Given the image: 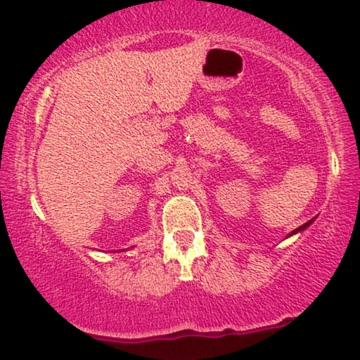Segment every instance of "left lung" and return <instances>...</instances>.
<instances>
[{"mask_svg":"<svg viewBox=\"0 0 360 360\" xmlns=\"http://www.w3.org/2000/svg\"><path fill=\"white\" fill-rule=\"evenodd\" d=\"M311 223H313V219H311V221H308V223H304L303 226H300V228H297V229H295V231H292V233H290L288 236H292V234H297V233H300V231L307 229V228H308V226H309V224H311Z\"/></svg>","mask_w":360,"mask_h":360,"instance_id":"1","label":"left lung"}]
</instances>
